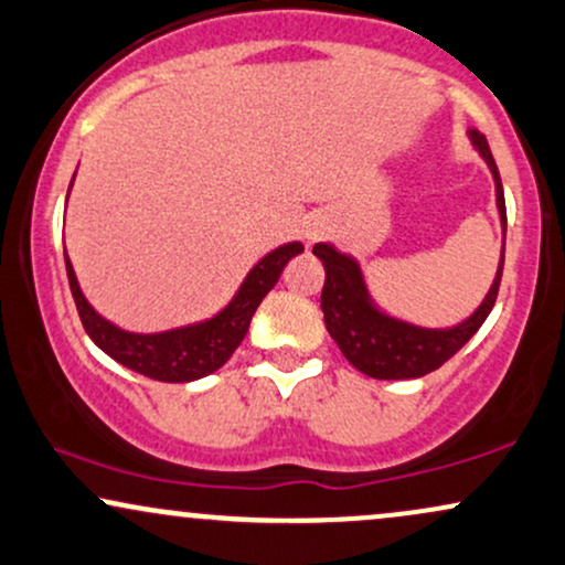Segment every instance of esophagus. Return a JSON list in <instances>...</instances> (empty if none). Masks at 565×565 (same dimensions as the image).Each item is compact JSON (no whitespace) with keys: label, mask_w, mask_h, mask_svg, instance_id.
<instances>
[{"label":"esophagus","mask_w":565,"mask_h":565,"mask_svg":"<svg viewBox=\"0 0 565 565\" xmlns=\"http://www.w3.org/2000/svg\"><path fill=\"white\" fill-rule=\"evenodd\" d=\"M321 236H323L321 223H308V226H305V239H308V242L321 239Z\"/></svg>","instance_id":"34e87169"}]
</instances>
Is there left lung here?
<instances>
[{
	"mask_svg": "<svg viewBox=\"0 0 565 565\" xmlns=\"http://www.w3.org/2000/svg\"><path fill=\"white\" fill-rule=\"evenodd\" d=\"M468 139H471L473 149L481 154V160L487 162L489 173H492L494 200H498V215L502 226V253L492 287H489L484 300L466 321L447 326V329H429V326H418L405 321V318L392 316L371 297L369 281H365L363 268H360L355 257L342 253V249H337L329 242L312 247V255L326 268V284L321 291L326 331L339 344L342 355L365 376L397 382V379H418L437 371L441 363H447L468 339L477 334L481 323L487 321L489 310L494 308L502 278V263H505V196H502L500 173L484 134L473 128V131H468Z\"/></svg>",
	"mask_w": 565,
	"mask_h": 565,
	"instance_id": "left-lung-1",
	"label": "left lung"
}]
</instances>
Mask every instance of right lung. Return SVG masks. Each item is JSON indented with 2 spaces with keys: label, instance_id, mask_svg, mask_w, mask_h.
I'll return each instance as SVG.
<instances>
[{
  "label": "right lung",
  "instance_id": "1",
  "mask_svg": "<svg viewBox=\"0 0 565 565\" xmlns=\"http://www.w3.org/2000/svg\"><path fill=\"white\" fill-rule=\"evenodd\" d=\"M73 179H76V173H73ZM67 194H71V189H67ZM302 249L305 247L300 242H287L281 247L270 249L268 255L260 257L249 268L239 289L234 291V297L213 316L186 326H175V329L149 331V334H145V331H128L124 326L113 323L110 318L102 316L99 310H94V305L81 291L76 270H73L67 253L65 270L81 323H84L86 334L92 337V342L102 352H107L126 369L154 379V382L189 384L215 373L234 355V350L239 348L244 334H247L257 305L276 287L284 265L295 255H300Z\"/></svg>",
  "mask_w": 565,
  "mask_h": 565
}]
</instances>
